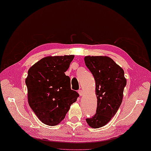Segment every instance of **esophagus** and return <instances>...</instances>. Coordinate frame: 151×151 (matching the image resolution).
Here are the masks:
<instances>
[{
    "label": "esophagus",
    "mask_w": 151,
    "mask_h": 151,
    "mask_svg": "<svg viewBox=\"0 0 151 151\" xmlns=\"http://www.w3.org/2000/svg\"><path fill=\"white\" fill-rule=\"evenodd\" d=\"M78 93H79V94H80V96H83V90H80L78 91Z\"/></svg>",
    "instance_id": "1"
}]
</instances>
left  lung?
Listing matches in <instances>:
<instances>
[{
  "label": "left lung",
  "instance_id": "obj_1",
  "mask_svg": "<svg viewBox=\"0 0 151 151\" xmlns=\"http://www.w3.org/2000/svg\"><path fill=\"white\" fill-rule=\"evenodd\" d=\"M85 64L93 75L96 83V112L86 122L93 128L103 127L115 115L121 105L126 85L124 71L106 56H86Z\"/></svg>",
  "mask_w": 151,
  "mask_h": 151
}]
</instances>
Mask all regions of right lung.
Here are the masks:
<instances>
[{
  "label": "right lung",
  "instance_id": "add662e5",
  "mask_svg": "<svg viewBox=\"0 0 151 151\" xmlns=\"http://www.w3.org/2000/svg\"><path fill=\"white\" fill-rule=\"evenodd\" d=\"M73 58V55L46 57L28 70L25 84L29 105L48 126L59 124L79 96L71 89L70 78L65 74Z\"/></svg>",
  "mask_w": 151,
  "mask_h": 151
}]
</instances>
